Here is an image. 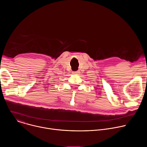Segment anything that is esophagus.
<instances>
[{"label": "esophagus", "instance_id": "obj_1", "mask_svg": "<svg viewBox=\"0 0 147 147\" xmlns=\"http://www.w3.org/2000/svg\"><path fill=\"white\" fill-rule=\"evenodd\" d=\"M80 73V71L79 70L76 71H73V73L74 74H78Z\"/></svg>", "mask_w": 147, "mask_h": 147}]
</instances>
